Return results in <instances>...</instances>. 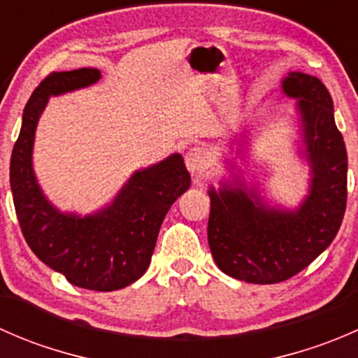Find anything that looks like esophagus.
Wrapping results in <instances>:
<instances>
[{"instance_id": "1", "label": "esophagus", "mask_w": 358, "mask_h": 358, "mask_svg": "<svg viewBox=\"0 0 358 358\" xmlns=\"http://www.w3.org/2000/svg\"><path fill=\"white\" fill-rule=\"evenodd\" d=\"M185 164L190 173H201L208 168V154L201 147H192L185 154Z\"/></svg>"}]
</instances>
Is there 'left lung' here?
Returning <instances> with one entry per match:
<instances>
[{
	"label": "left lung",
	"mask_w": 358,
	"mask_h": 358,
	"mask_svg": "<svg viewBox=\"0 0 358 358\" xmlns=\"http://www.w3.org/2000/svg\"><path fill=\"white\" fill-rule=\"evenodd\" d=\"M282 92L298 100L301 156L312 176L305 201L296 209L272 208L239 178L208 192L213 258L223 273L251 284L282 282L306 268L333 243L346 209L348 157L329 92L303 72H289Z\"/></svg>",
	"instance_id": "left-lung-1"
}]
</instances>
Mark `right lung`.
Returning <instances> with one entry per match:
<instances>
[{
	"label": "right lung",
	"instance_id": "obj_1",
	"mask_svg": "<svg viewBox=\"0 0 358 358\" xmlns=\"http://www.w3.org/2000/svg\"><path fill=\"white\" fill-rule=\"evenodd\" d=\"M99 69L52 72L32 92L10 161V187L25 243L45 265L71 284L92 291H115L147 272L159 229L171 204L190 187L180 154L138 169L109 206L93 215L62 213L43 194L32 169L39 117L50 96L86 88Z\"/></svg>",
	"mask_w": 358,
	"mask_h": 358
}]
</instances>
